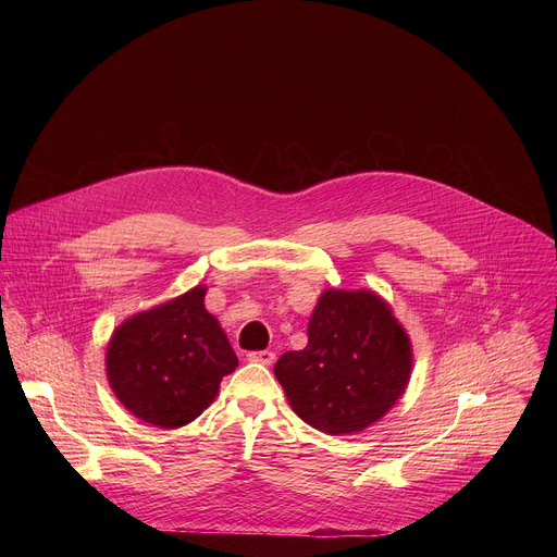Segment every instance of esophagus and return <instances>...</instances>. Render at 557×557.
Masks as SVG:
<instances>
[{
    "mask_svg": "<svg viewBox=\"0 0 557 557\" xmlns=\"http://www.w3.org/2000/svg\"><path fill=\"white\" fill-rule=\"evenodd\" d=\"M247 359L256 361V363H262V366H271L275 361V355L271 350H256V352H249Z\"/></svg>",
    "mask_w": 557,
    "mask_h": 557,
    "instance_id": "obj_1",
    "label": "esophagus"
}]
</instances>
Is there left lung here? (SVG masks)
<instances>
[{
    "mask_svg": "<svg viewBox=\"0 0 557 557\" xmlns=\"http://www.w3.org/2000/svg\"><path fill=\"white\" fill-rule=\"evenodd\" d=\"M410 372V337L372 290H326L310 314L306 348L275 363L293 412L333 436L379 421L406 392Z\"/></svg>",
    "mask_w": 557,
    "mask_h": 557,
    "instance_id": "1",
    "label": "left lung"
}]
</instances>
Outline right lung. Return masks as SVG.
Listing matches in <instances>:
<instances>
[{
  "mask_svg": "<svg viewBox=\"0 0 557 557\" xmlns=\"http://www.w3.org/2000/svg\"><path fill=\"white\" fill-rule=\"evenodd\" d=\"M205 286L125 320L106 355L116 399L140 421L176 430L202 414L237 357L215 317L205 308Z\"/></svg>",
  "mask_w": 557,
  "mask_h": 557,
  "instance_id": "1",
  "label": "right lung"
}]
</instances>
